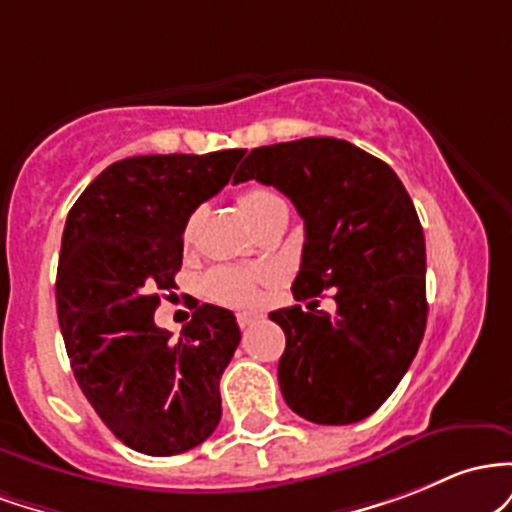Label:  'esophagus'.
<instances>
[{"mask_svg": "<svg viewBox=\"0 0 512 512\" xmlns=\"http://www.w3.org/2000/svg\"><path fill=\"white\" fill-rule=\"evenodd\" d=\"M258 319L261 317H256V314H237V321H239L241 329H249V326H254Z\"/></svg>", "mask_w": 512, "mask_h": 512, "instance_id": "1", "label": "esophagus"}]
</instances>
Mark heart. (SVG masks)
<instances>
[{
  "label": "heart",
  "mask_w": 512,
  "mask_h": 512,
  "mask_svg": "<svg viewBox=\"0 0 512 512\" xmlns=\"http://www.w3.org/2000/svg\"><path fill=\"white\" fill-rule=\"evenodd\" d=\"M241 215L246 217L251 227L273 210L285 208L283 200L275 195L271 188L254 186L246 188L237 198ZM191 234V227H188ZM205 290L215 302L227 304V307H251L258 302V275L249 271H239V268H217L205 280Z\"/></svg>",
  "instance_id": "heart-1"
}]
</instances>
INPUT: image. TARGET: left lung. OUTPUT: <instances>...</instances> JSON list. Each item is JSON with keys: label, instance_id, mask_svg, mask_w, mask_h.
<instances>
[{"label": "left lung", "instance_id": "1", "mask_svg": "<svg viewBox=\"0 0 512 512\" xmlns=\"http://www.w3.org/2000/svg\"><path fill=\"white\" fill-rule=\"evenodd\" d=\"M278 188L304 220L292 295L271 312L285 331L278 382L287 406L321 426L375 413L409 370L428 319L426 239L392 166L336 137L256 147L234 183ZM329 289L337 312L317 310Z\"/></svg>", "mask_w": 512, "mask_h": 512}]
</instances>
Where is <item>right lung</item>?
I'll use <instances>...</instances> for the list:
<instances>
[{
	"label": "right lung",
	"mask_w": 512,
	"mask_h": 512,
	"mask_svg": "<svg viewBox=\"0 0 512 512\" xmlns=\"http://www.w3.org/2000/svg\"><path fill=\"white\" fill-rule=\"evenodd\" d=\"M241 157L244 149L120 159L67 215L55 300L72 372L108 430L142 455H181L220 423L237 319L200 304L171 341L154 309L176 287L188 217L227 186Z\"/></svg>",
	"instance_id": "right-lung-1"
}]
</instances>
